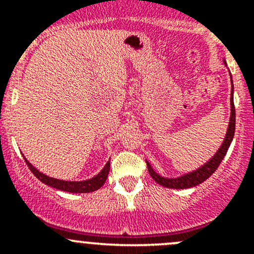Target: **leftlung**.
Instances as JSON below:
<instances>
[{
  "label": "left lung",
  "mask_w": 254,
  "mask_h": 254,
  "mask_svg": "<svg viewBox=\"0 0 254 254\" xmlns=\"http://www.w3.org/2000/svg\"><path fill=\"white\" fill-rule=\"evenodd\" d=\"M231 82H232V77H231ZM232 87H234V84H232ZM230 102H231V117H230V123H229V127H227L226 136H225L224 142H222V145L220 146V148L217 150V152L215 153L214 157H212L210 161H207L205 165L201 166V167L198 168V170L193 171V172L188 173V175L178 177V178H163V177L157 175V173L152 170L150 163L147 162L148 173H150V176L152 177L153 181L157 182L160 186L166 187V188H173V189L191 188V187H195L198 186V184L203 183L204 181H206V179L217 170V167H219V165L221 163V161L224 160L225 155H226L227 150H229L230 147V143H231L235 135L236 115H235V104H234L232 92H231V98H230Z\"/></svg>",
  "instance_id": "obj_1"
}]
</instances>
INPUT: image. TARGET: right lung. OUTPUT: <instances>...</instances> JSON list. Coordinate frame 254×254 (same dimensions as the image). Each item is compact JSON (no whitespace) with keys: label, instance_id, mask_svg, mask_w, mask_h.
Segmentation results:
<instances>
[{"label":"right lung","instance_id":"add662e5","mask_svg":"<svg viewBox=\"0 0 254 254\" xmlns=\"http://www.w3.org/2000/svg\"><path fill=\"white\" fill-rule=\"evenodd\" d=\"M24 160L25 163L28 165V167H29V170L33 172V175L37 177L40 182H43V183H45L49 187H53V188L60 189V190L64 191H68V193H89V191L97 190V189H99L104 183H106L109 170H111V162L108 161L107 165L104 166L103 170H102L96 177H93V178L82 182L61 181V179L51 178V177L39 172L37 168L33 167V166L28 162L27 158L24 157Z\"/></svg>","mask_w":254,"mask_h":254}]
</instances>
